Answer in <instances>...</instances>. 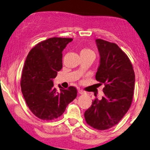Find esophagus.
Listing matches in <instances>:
<instances>
[{"instance_id":"esophagus-1","label":"esophagus","mask_w":150,"mask_h":150,"mask_svg":"<svg viewBox=\"0 0 150 150\" xmlns=\"http://www.w3.org/2000/svg\"><path fill=\"white\" fill-rule=\"evenodd\" d=\"M78 92H79V93L81 95H84L86 93H85L84 91H83V90H80V89L78 91Z\"/></svg>"}]
</instances>
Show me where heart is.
I'll use <instances>...</instances> for the list:
<instances>
[{
    "label": "heart",
    "mask_w": 150,
    "mask_h": 150,
    "mask_svg": "<svg viewBox=\"0 0 150 150\" xmlns=\"http://www.w3.org/2000/svg\"><path fill=\"white\" fill-rule=\"evenodd\" d=\"M84 52H91V51L89 49H83L81 53H84Z\"/></svg>",
    "instance_id": "obj_1"
}]
</instances>
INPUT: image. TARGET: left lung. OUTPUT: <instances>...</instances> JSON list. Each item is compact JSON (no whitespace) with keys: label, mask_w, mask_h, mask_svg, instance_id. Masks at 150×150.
Instances as JSON below:
<instances>
[{"label":"left lung","mask_w":150,"mask_h":150,"mask_svg":"<svg viewBox=\"0 0 150 150\" xmlns=\"http://www.w3.org/2000/svg\"><path fill=\"white\" fill-rule=\"evenodd\" d=\"M100 60L96 75L104 84V96L96 98L84 113L87 124L105 130L117 124L127 112L134 95L135 74L129 59L115 43L96 40Z\"/></svg>","instance_id":"1"}]
</instances>
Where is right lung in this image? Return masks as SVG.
<instances>
[{
  "label": "right lung",
  "instance_id": "1",
  "mask_svg": "<svg viewBox=\"0 0 150 150\" xmlns=\"http://www.w3.org/2000/svg\"><path fill=\"white\" fill-rule=\"evenodd\" d=\"M73 41L69 38H50L30 50L21 76V91L28 108L42 120L58 118L77 97V89L69 87L60 91L54 87L53 79L62 69V52Z\"/></svg>",
  "mask_w": 150,
  "mask_h": 150
}]
</instances>
